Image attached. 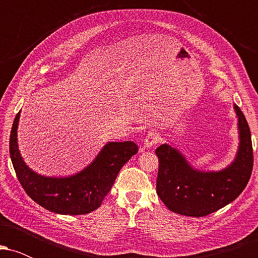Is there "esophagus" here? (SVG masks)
Instances as JSON below:
<instances>
[{"instance_id": "obj_1", "label": "esophagus", "mask_w": 258, "mask_h": 258, "mask_svg": "<svg viewBox=\"0 0 258 258\" xmlns=\"http://www.w3.org/2000/svg\"><path fill=\"white\" fill-rule=\"evenodd\" d=\"M158 142H159V135H158V133L150 131L146 136V139H144L143 148H144V149H148V148H152L153 146H155V144L158 143Z\"/></svg>"}]
</instances>
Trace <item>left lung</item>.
Here are the masks:
<instances>
[{
    "instance_id": "1",
    "label": "left lung",
    "mask_w": 258,
    "mask_h": 258,
    "mask_svg": "<svg viewBox=\"0 0 258 258\" xmlns=\"http://www.w3.org/2000/svg\"><path fill=\"white\" fill-rule=\"evenodd\" d=\"M239 144L233 161L221 170L194 167L177 148L164 143L156 148L159 173L156 193L168 210L176 214L203 217L234 201L246 186L252 172L253 155L247 121L238 105Z\"/></svg>"
}]
</instances>
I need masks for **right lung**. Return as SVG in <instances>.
Masks as SVG:
<instances>
[{
    "instance_id": "add662e5",
    "label": "right lung",
    "mask_w": 258,
    "mask_h": 258,
    "mask_svg": "<svg viewBox=\"0 0 258 258\" xmlns=\"http://www.w3.org/2000/svg\"><path fill=\"white\" fill-rule=\"evenodd\" d=\"M20 111L12 126L10 154L18 179L35 203L59 215L90 214L100 206L121 167L138 152L131 141L108 142L84 170L72 176H43L26 165L18 146Z\"/></svg>"
}]
</instances>
